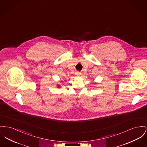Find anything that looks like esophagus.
Instances as JSON below:
<instances>
[{
	"mask_svg": "<svg viewBox=\"0 0 147 147\" xmlns=\"http://www.w3.org/2000/svg\"><path fill=\"white\" fill-rule=\"evenodd\" d=\"M76 75L77 76H80L81 75V73L79 72V71H77L76 73Z\"/></svg>",
	"mask_w": 147,
	"mask_h": 147,
	"instance_id": "34e87169",
	"label": "esophagus"
}]
</instances>
